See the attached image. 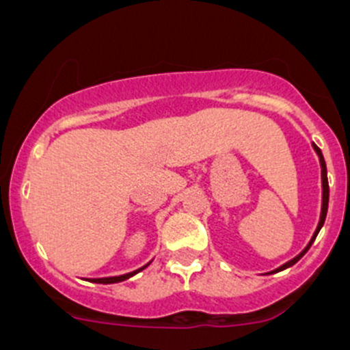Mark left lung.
I'll return each instance as SVG.
<instances>
[{
    "label": "left lung",
    "instance_id": "obj_1",
    "mask_svg": "<svg viewBox=\"0 0 350 350\" xmlns=\"http://www.w3.org/2000/svg\"><path fill=\"white\" fill-rule=\"evenodd\" d=\"M314 150H316V153H318V157H319V164H321V181H323V205H321V217H319L318 230H316L314 237H312V240L309 241V245H308V247H306V249H304L302 252H300L299 256L295 257V259H292V260H290V262L283 264V266L280 267V269H276V271H283V269H286V267L293 266V264H295L297 260H299L300 257L304 256V254L308 252V250H309V247H311V245H312V241H314V240H316V237H318V233H319V230H321V226H323V224H325V219H326V212H328V197H329L328 178H326V164H325V159H323V153H321V150H319L318 146H316V145H314Z\"/></svg>",
    "mask_w": 350,
    "mask_h": 350
}]
</instances>
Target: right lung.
Returning <instances> with one entry per match:
<instances>
[{"label":"right lung","mask_w":350,"mask_h":350,"mask_svg":"<svg viewBox=\"0 0 350 350\" xmlns=\"http://www.w3.org/2000/svg\"><path fill=\"white\" fill-rule=\"evenodd\" d=\"M146 266H148V264H146ZM146 266L139 267V269L133 271V273L122 274V276H112V278H96V280H91V282H93V283H105V285H107V283H119V282H124V280L131 278V276H135L136 273H139V271H142V269H145Z\"/></svg>","instance_id":"obj_1"}]
</instances>
